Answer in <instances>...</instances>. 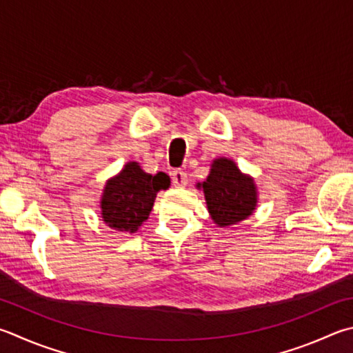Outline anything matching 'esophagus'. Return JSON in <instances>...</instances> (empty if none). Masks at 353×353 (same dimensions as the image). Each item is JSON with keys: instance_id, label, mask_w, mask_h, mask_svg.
Wrapping results in <instances>:
<instances>
[{"instance_id": "obj_1", "label": "esophagus", "mask_w": 353, "mask_h": 353, "mask_svg": "<svg viewBox=\"0 0 353 353\" xmlns=\"http://www.w3.org/2000/svg\"><path fill=\"white\" fill-rule=\"evenodd\" d=\"M187 182H188V176H187V172L182 171V170H176V171H172V183H174L177 188H182V187H185V185H187Z\"/></svg>"}]
</instances>
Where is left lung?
Instances as JSON below:
<instances>
[{
  "label": "left lung",
  "instance_id": "1",
  "mask_svg": "<svg viewBox=\"0 0 353 353\" xmlns=\"http://www.w3.org/2000/svg\"><path fill=\"white\" fill-rule=\"evenodd\" d=\"M197 188L203 190L208 213L217 227L234 225L247 219L258 203L253 177L243 174L227 157L213 160L207 181L197 183Z\"/></svg>",
  "mask_w": 353,
  "mask_h": 353
}]
</instances>
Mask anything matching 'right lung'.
<instances>
[{"label": "right lung", "instance_id": "right-lung-1", "mask_svg": "<svg viewBox=\"0 0 353 353\" xmlns=\"http://www.w3.org/2000/svg\"><path fill=\"white\" fill-rule=\"evenodd\" d=\"M166 188H170V177L165 172L152 176L140 168L137 162H128L105 185L100 201L101 217L108 227L136 233L148 219L159 191Z\"/></svg>", "mask_w": 353, "mask_h": 353}]
</instances>
